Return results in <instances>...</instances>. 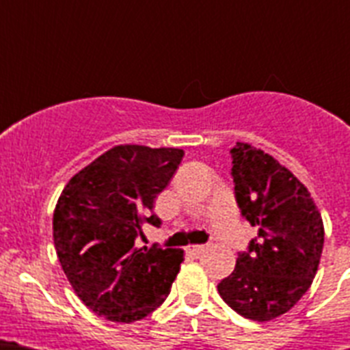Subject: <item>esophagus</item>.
Instances as JSON below:
<instances>
[{
  "label": "esophagus",
  "instance_id": "obj_1",
  "mask_svg": "<svg viewBox=\"0 0 350 350\" xmlns=\"http://www.w3.org/2000/svg\"><path fill=\"white\" fill-rule=\"evenodd\" d=\"M205 252V245H189L187 247V254L193 258H200Z\"/></svg>",
  "mask_w": 350,
  "mask_h": 350
}]
</instances>
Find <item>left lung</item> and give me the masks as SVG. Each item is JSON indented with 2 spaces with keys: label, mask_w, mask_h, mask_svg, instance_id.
<instances>
[{
  "label": "left lung",
  "mask_w": 350,
  "mask_h": 350,
  "mask_svg": "<svg viewBox=\"0 0 350 350\" xmlns=\"http://www.w3.org/2000/svg\"><path fill=\"white\" fill-rule=\"evenodd\" d=\"M231 157L238 208L258 237L217 291L234 312L265 323L291 310L310 287L323 254V217L307 187L270 154L237 142Z\"/></svg>",
  "instance_id": "obj_1"
}]
</instances>
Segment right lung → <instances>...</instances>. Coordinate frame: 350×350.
Listing matches in <instances>:
<instances>
[{
	"label": "right lung",
	"mask_w": 350,
	"mask_h": 350,
	"mask_svg": "<svg viewBox=\"0 0 350 350\" xmlns=\"http://www.w3.org/2000/svg\"><path fill=\"white\" fill-rule=\"evenodd\" d=\"M182 148L117 145L64 185L54 210V245L83 305L113 323L152 314L170 295L182 249H138L142 224L159 226L154 200L180 165Z\"/></svg>",
	"instance_id": "add662e5"
}]
</instances>
